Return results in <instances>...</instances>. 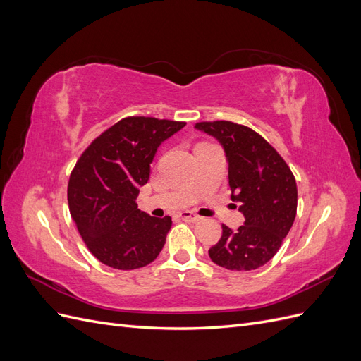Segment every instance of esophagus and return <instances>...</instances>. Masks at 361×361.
Masks as SVG:
<instances>
[{
    "instance_id": "1",
    "label": "esophagus",
    "mask_w": 361,
    "mask_h": 361,
    "mask_svg": "<svg viewBox=\"0 0 361 361\" xmlns=\"http://www.w3.org/2000/svg\"><path fill=\"white\" fill-rule=\"evenodd\" d=\"M179 216L182 218L183 221H190V223H195V221H200V216L194 212L190 211H182L179 212Z\"/></svg>"
}]
</instances>
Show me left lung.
Here are the masks:
<instances>
[{"mask_svg": "<svg viewBox=\"0 0 361 361\" xmlns=\"http://www.w3.org/2000/svg\"><path fill=\"white\" fill-rule=\"evenodd\" d=\"M195 129L220 141L232 200L245 216L236 231L223 224L209 257L226 269H257L274 257L290 231L297 215V182L279 152L248 126L216 120L195 123Z\"/></svg>", "mask_w": 361, "mask_h": 361, "instance_id": "obj_1", "label": "left lung"}]
</instances>
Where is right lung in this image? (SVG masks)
<instances>
[{"mask_svg":"<svg viewBox=\"0 0 361 361\" xmlns=\"http://www.w3.org/2000/svg\"><path fill=\"white\" fill-rule=\"evenodd\" d=\"M185 122L126 117L92 141L71 174L69 211L90 253L116 269L154 262L166 244L171 218H155L137 206L150 164L162 141Z\"/></svg>","mask_w":361,"mask_h":361,"instance_id":"obj_1","label":"right lung"}]
</instances>
